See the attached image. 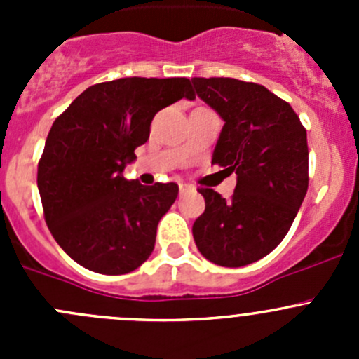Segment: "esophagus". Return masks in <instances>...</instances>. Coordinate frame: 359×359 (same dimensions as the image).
Segmentation results:
<instances>
[{"label": "esophagus", "instance_id": "34e87169", "mask_svg": "<svg viewBox=\"0 0 359 359\" xmlns=\"http://www.w3.org/2000/svg\"><path fill=\"white\" fill-rule=\"evenodd\" d=\"M179 191H180V194H186L187 191H189V186H187V184H184V182H180L179 184Z\"/></svg>", "mask_w": 359, "mask_h": 359}]
</instances>
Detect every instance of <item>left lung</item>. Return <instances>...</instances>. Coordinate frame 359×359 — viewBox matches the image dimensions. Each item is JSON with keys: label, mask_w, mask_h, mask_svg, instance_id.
<instances>
[{"label": "left lung", "mask_w": 359, "mask_h": 359, "mask_svg": "<svg viewBox=\"0 0 359 359\" xmlns=\"http://www.w3.org/2000/svg\"><path fill=\"white\" fill-rule=\"evenodd\" d=\"M191 81L224 119L212 163L236 173L229 200L208 187L198 189L205 212L194 220V241L217 266H247L281 243L306 198V128L290 104L266 86L234 78Z\"/></svg>", "instance_id": "obj_1"}]
</instances>
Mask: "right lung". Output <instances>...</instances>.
Instances as JSON below:
<instances>
[{
    "instance_id": "right-lung-1",
    "label": "right lung",
    "mask_w": 359,
    "mask_h": 359,
    "mask_svg": "<svg viewBox=\"0 0 359 359\" xmlns=\"http://www.w3.org/2000/svg\"><path fill=\"white\" fill-rule=\"evenodd\" d=\"M182 97L194 99L187 78H121L88 86L53 121L38 189L50 233L79 266L126 274L153 253L179 186H142L123 170L149 139L154 114Z\"/></svg>"
}]
</instances>
